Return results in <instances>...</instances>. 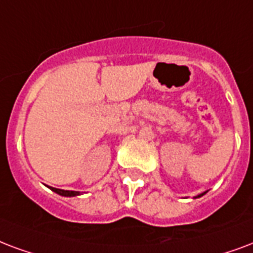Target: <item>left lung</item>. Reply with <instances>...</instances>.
Masks as SVG:
<instances>
[{
  "mask_svg": "<svg viewBox=\"0 0 253 253\" xmlns=\"http://www.w3.org/2000/svg\"><path fill=\"white\" fill-rule=\"evenodd\" d=\"M204 194H206V192H203V194H200V195H198V196H196V198H200V196H203Z\"/></svg>",
  "mask_w": 253,
  "mask_h": 253,
  "instance_id": "8db88e82",
  "label": "left lung"
}]
</instances>
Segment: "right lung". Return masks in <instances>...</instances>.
<instances>
[{"label": "right lung", "instance_id": "1", "mask_svg": "<svg viewBox=\"0 0 253 253\" xmlns=\"http://www.w3.org/2000/svg\"><path fill=\"white\" fill-rule=\"evenodd\" d=\"M51 190H53L54 192H57V194H59V195H62V196H77V195H80V194H81L80 191L59 190V188H54V187H51Z\"/></svg>", "mask_w": 253, "mask_h": 253}]
</instances>
